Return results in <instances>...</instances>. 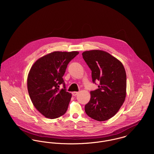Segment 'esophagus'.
Returning <instances> with one entry per match:
<instances>
[{
  "instance_id": "obj_1",
  "label": "esophagus",
  "mask_w": 154,
  "mask_h": 154,
  "mask_svg": "<svg viewBox=\"0 0 154 154\" xmlns=\"http://www.w3.org/2000/svg\"><path fill=\"white\" fill-rule=\"evenodd\" d=\"M78 92H76V91H75V92H72V95L73 96H76V95H77L78 94Z\"/></svg>"
}]
</instances>
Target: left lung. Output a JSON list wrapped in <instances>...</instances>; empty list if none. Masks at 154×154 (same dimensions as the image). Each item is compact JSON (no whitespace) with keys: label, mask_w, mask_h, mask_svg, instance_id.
<instances>
[{"label":"left lung","mask_w":154,"mask_h":154,"mask_svg":"<svg viewBox=\"0 0 154 154\" xmlns=\"http://www.w3.org/2000/svg\"><path fill=\"white\" fill-rule=\"evenodd\" d=\"M83 59L92 71V82H100L91 91V99L85 111L91 118L105 121L113 117L123 105L126 94V74L123 64L102 50L82 53Z\"/></svg>","instance_id":"8db88e82"}]
</instances>
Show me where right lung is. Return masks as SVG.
Instances as JSON below:
<instances>
[{
	"label": "right lung",
	"instance_id": "add662e5",
	"mask_svg": "<svg viewBox=\"0 0 154 154\" xmlns=\"http://www.w3.org/2000/svg\"><path fill=\"white\" fill-rule=\"evenodd\" d=\"M78 54L54 51L38 59L31 67L27 79L29 95L44 117L53 119L65 114L72 94L66 91L63 76L69 63Z\"/></svg>",
	"mask_w": 154,
	"mask_h": 154
}]
</instances>
